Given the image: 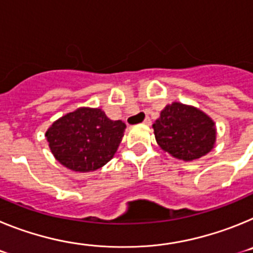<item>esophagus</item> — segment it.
Here are the masks:
<instances>
[{
  "mask_svg": "<svg viewBox=\"0 0 253 253\" xmlns=\"http://www.w3.org/2000/svg\"><path fill=\"white\" fill-rule=\"evenodd\" d=\"M151 123H152L151 118H149V116H147L146 119H144V122H143V124H146V125H151Z\"/></svg>",
  "mask_w": 253,
  "mask_h": 253,
  "instance_id": "esophagus-1",
  "label": "esophagus"
}]
</instances>
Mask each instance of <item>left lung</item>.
Listing matches in <instances>:
<instances>
[{"label": "left lung", "instance_id": "obj_1", "mask_svg": "<svg viewBox=\"0 0 253 253\" xmlns=\"http://www.w3.org/2000/svg\"><path fill=\"white\" fill-rule=\"evenodd\" d=\"M153 129L161 148L178 160L203 157L215 142L213 120L196 107L180 102L167 105L160 119L154 122Z\"/></svg>", "mask_w": 253, "mask_h": 253}]
</instances>
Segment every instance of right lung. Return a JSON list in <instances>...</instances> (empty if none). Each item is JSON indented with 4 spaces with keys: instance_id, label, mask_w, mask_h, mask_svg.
Segmentation results:
<instances>
[{
    "instance_id": "obj_1",
    "label": "right lung",
    "mask_w": 253,
    "mask_h": 253,
    "mask_svg": "<svg viewBox=\"0 0 253 253\" xmlns=\"http://www.w3.org/2000/svg\"><path fill=\"white\" fill-rule=\"evenodd\" d=\"M126 125L100 109L81 107L62 116L46 131L54 157L67 169L95 171L114 157Z\"/></svg>"
}]
</instances>
